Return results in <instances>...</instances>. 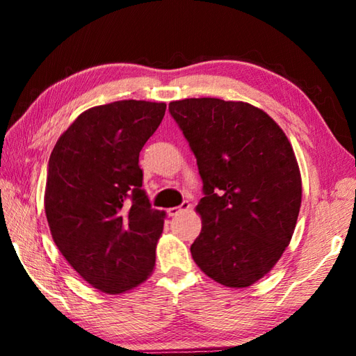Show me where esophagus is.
<instances>
[{
	"instance_id": "esophagus-1",
	"label": "esophagus",
	"mask_w": 356,
	"mask_h": 356,
	"mask_svg": "<svg viewBox=\"0 0 356 356\" xmlns=\"http://www.w3.org/2000/svg\"><path fill=\"white\" fill-rule=\"evenodd\" d=\"M190 207H191L190 202L188 201H184L179 207H171L170 210H168V213H170V216H177V215L184 213V212H188Z\"/></svg>"
}]
</instances>
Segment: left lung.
Wrapping results in <instances>:
<instances>
[{"mask_svg": "<svg viewBox=\"0 0 356 356\" xmlns=\"http://www.w3.org/2000/svg\"><path fill=\"white\" fill-rule=\"evenodd\" d=\"M200 170L202 229L191 256L209 278L243 289L264 278L291 243L301 174L291 141L246 102L213 97L170 104Z\"/></svg>", "mask_w": 356, "mask_h": 356, "instance_id": "1", "label": "left lung"}]
</instances>
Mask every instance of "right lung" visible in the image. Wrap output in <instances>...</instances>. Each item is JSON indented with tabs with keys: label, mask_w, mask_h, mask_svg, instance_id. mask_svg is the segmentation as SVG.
I'll return each mask as SVG.
<instances>
[{
	"label": "right lung",
	"mask_w": 356,
	"mask_h": 356,
	"mask_svg": "<svg viewBox=\"0 0 356 356\" xmlns=\"http://www.w3.org/2000/svg\"><path fill=\"white\" fill-rule=\"evenodd\" d=\"M166 104L119 100L83 111L48 161L44 206L51 237L94 289L118 295L155 267L166 213L150 207L138 161Z\"/></svg>",
	"instance_id": "right-lung-1"
}]
</instances>
